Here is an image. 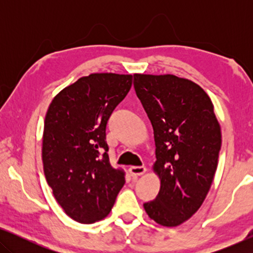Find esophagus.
<instances>
[{
    "mask_svg": "<svg viewBox=\"0 0 253 253\" xmlns=\"http://www.w3.org/2000/svg\"><path fill=\"white\" fill-rule=\"evenodd\" d=\"M131 176H140L146 172V167L145 166H132L129 168Z\"/></svg>",
    "mask_w": 253,
    "mask_h": 253,
    "instance_id": "1",
    "label": "esophagus"
}]
</instances>
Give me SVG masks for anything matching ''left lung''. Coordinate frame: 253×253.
<instances>
[{"mask_svg": "<svg viewBox=\"0 0 253 253\" xmlns=\"http://www.w3.org/2000/svg\"><path fill=\"white\" fill-rule=\"evenodd\" d=\"M133 86L154 131L157 198L144 204L164 227L189 220L205 200L217 168L221 126L198 84L174 75H133Z\"/></svg>", "mask_w": 253, "mask_h": 253, "instance_id": "left-lung-1", "label": "left lung"}]
</instances>
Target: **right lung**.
<instances>
[{
    "mask_svg": "<svg viewBox=\"0 0 253 253\" xmlns=\"http://www.w3.org/2000/svg\"><path fill=\"white\" fill-rule=\"evenodd\" d=\"M131 85L132 75L91 74L62 89L48 107L43 172L56 202L79 223L105 219L126 183L123 169L109 162L106 126Z\"/></svg>",
    "mask_w": 253,
    "mask_h": 253,
    "instance_id": "1",
    "label": "right lung"
}]
</instances>
